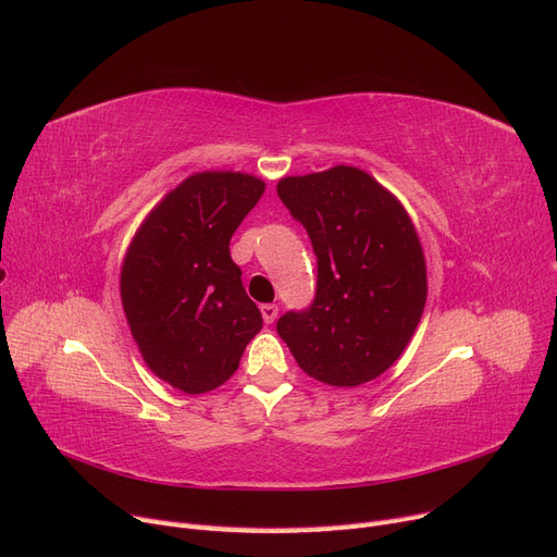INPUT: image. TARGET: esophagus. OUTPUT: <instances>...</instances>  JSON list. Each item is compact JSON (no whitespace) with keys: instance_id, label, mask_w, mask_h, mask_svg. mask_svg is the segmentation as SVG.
Here are the masks:
<instances>
[{"instance_id":"esophagus-1","label":"esophagus","mask_w":557,"mask_h":557,"mask_svg":"<svg viewBox=\"0 0 557 557\" xmlns=\"http://www.w3.org/2000/svg\"><path fill=\"white\" fill-rule=\"evenodd\" d=\"M260 311H262V318H264L267 325H272L274 320H276V315H278V307L276 305H262Z\"/></svg>"}]
</instances>
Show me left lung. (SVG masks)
<instances>
[{"label": "left lung", "mask_w": 557, "mask_h": 557, "mask_svg": "<svg viewBox=\"0 0 557 557\" xmlns=\"http://www.w3.org/2000/svg\"><path fill=\"white\" fill-rule=\"evenodd\" d=\"M276 193L318 260L313 301L278 318L281 339L320 383L374 381L407 348L425 309V258L411 218L358 166L281 178Z\"/></svg>", "instance_id": "obj_1"}]
</instances>
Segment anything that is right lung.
I'll list each match as a JSON object with an SVG mask.
<instances>
[{"label": "right lung", "mask_w": 557, "mask_h": 557, "mask_svg": "<svg viewBox=\"0 0 557 557\" xmlns=\"http://www.w3.org/2000/svg\"><path fill=\"white\" fill-rule=\"evenodd\" d=\"M264 183L239 172L185 178L148 213L121 272V297L146 364L188 395L223 385L262 327L230 239Z\"/></svg>", "instance_id": "add662e5"}]
</instances>
